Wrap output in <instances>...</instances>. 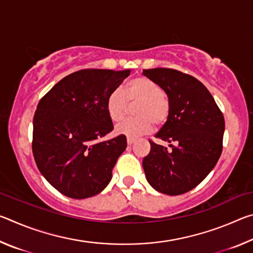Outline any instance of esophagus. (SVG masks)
Masks as SVG:
<instances>
[{"instance_id": "34e87169", "label": "esophagus", "mask_w": 253, "mask_h": 253, "mask_svg": "<svg viewBox=\"0 0 253 253\" xmlns=\"http://www.w3.org/2000/svg\"><path fill=\"white\" fill-rule=\"evenodd\" d=\"M135 140H136V139L134 138V137H127V144H128V145L134 144Z\"/></svg>"}]
</instances>
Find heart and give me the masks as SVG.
I'll return each mask as SVG.
<instances>
[{
    "label": "heart",
    "mask_w": 253,
    "mask_h": 253,
    "mask_svg": "<svg viewBox=\"0 0 253 253\" xmlns=\"http://www.w3.org/2000/svg\"><path fill=\"white\" fill-rule=\"evenodd\" d=\"M128 102H139L136 108L138 118L127 119L118 124L116 132L128 137H137L151 131L154 127L162 126L169 119L170 102L163 92V88L146 77H136L126 84L124 91L114 89L106 100V109L113 122H121L127 114Z\"/></svg>",
    "instance_id": "1"
}]
</instances>
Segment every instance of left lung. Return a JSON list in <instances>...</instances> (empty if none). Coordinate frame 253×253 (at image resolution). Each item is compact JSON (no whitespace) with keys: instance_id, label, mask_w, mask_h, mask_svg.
I'll return each mask as SVG.
<instances>
[{"instance_id":"obj_1","label":"left lung","mask_w":253,"mask_h":253,"mask_svg":"<svg viewBox=\"0 0 253 253\" xmlns=\"http://www.w3.org/2000/svg\"><path fill=\"white\" fill-rule=\"evenodd\" d=\"M168 93L169 119L155 135L168 147L151 143L143 160L148 183L158 192L179 195L208 176L223 148L224 117L207 87L194 77L169 68L143 70Z\"/></svg>"}]
</instances>
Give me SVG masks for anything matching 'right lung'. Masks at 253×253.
<instances>
[{
  "label": "right lung",
  "instance_id": "add662e5",
  "mask_svg": "<svg viewBox=\"0 0 253 253\" xmlns=\"http://www.w3.org/2000/svg\"><path fill=\"white\" fill-rule=\"evenodd\" d=\"M129 74V69L76 71L55 84L38 104L34 160L46 181L68 198H90L110 182L127 140L125 135L100 140L114 129L106 100Z\"/></svg>",
  "mask_w": 253,
  "mask_h": 253
}]
</instances>
